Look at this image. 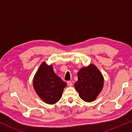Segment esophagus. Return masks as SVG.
Segmentation results:
<instances>
[{"instance_id": "esophagus-1", "label": "esophagus", "mask_w": 132, "mask_h": 132, "mask_svg": "<svg viewBox=\"0 0 132 132\" xmlns=\"http://www.w3.org/2000/svg\"><path fill=\"white\" fill-rule=\"evenodd\" d=\"M67 84H68L69 86H72V85H73V83H72V81H68V82H67Z\"/></svg>"}]
</instances>
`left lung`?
Returning <instances> with one entry per match:
<instances>
[{
    "mask_svg": "<svg viewBox=\"0 0 132 132\" xmlns=\"http://www.w3.org/2000/svg\"><path fill=\"white\" fill-rule=\"evenodd\" d=\"M78 81L74 86L79 96L87 102L94 101L103 88V77L93 64L82 68L78 72Z\"/></svg>",
    "mask_w": 132,
    "mask_h": 132,
    "instance_id": "8db88e82",
    "label": "left lung"
}]
</instances>
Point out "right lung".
Segmentation results:
<instances>
[{
  "label": "right lung",
  "instance_id": "obj_1",
  "mask_svg": "<svg viewBox=\"0 0 132 132\" xmlns=\"http://www.w3.org/2000/svg\"><path fill=\"white\" fill-rule=\"evenodd\" d=\"M67 84L54 72L52 65L42 63L33 79V87L42 101L54 104L62 97Z\"/></svg>",
  "mask_w": 132,
  "mask_h": 132
}]
</instances>
